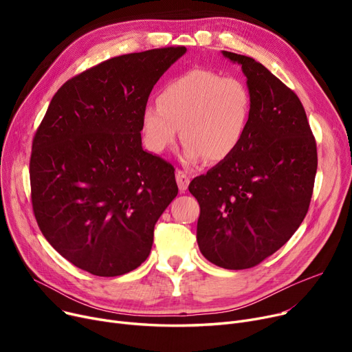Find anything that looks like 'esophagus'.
<instances>
[{"instance_id":"obj_1","label":"esophagus","mask_w":352,"mask_h":352,"mask_svg":"<svg viewBox=\"0 0 352 352\" xmlns=\"http://www.w3.org/2000/svg\"><path fill=\"white\" fill-rule=\"evenodd\" d=\"M175 179H177V184H178V188L181 192L186 191L190 186V175L187 171H182V170H178L177 174H175Z\"/></svg>"}]
</instances>
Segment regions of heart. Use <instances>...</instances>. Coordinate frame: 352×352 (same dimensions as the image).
I'll use <instances>...</instances> for the list:
<instances>
[{
    "instance_id": "b5f03b06",
    "label": "heart",
    "mask_w": 352,
    "mask_h": 352,
    "mask_svg": "<svg viewBox=\"0 0 352 352\" xmlns=\"http://www.w3.org/2000/svg\"><path fill=\"white\" fill-rule=\"evenodd\" d=\"M251 116L252 97L244 81L192 68L166 81L157 105L142 109V141L148 151L162 154L175 144L181 128L184 160L223 161L243 144Z\"/></svg>"
}]
</instances>
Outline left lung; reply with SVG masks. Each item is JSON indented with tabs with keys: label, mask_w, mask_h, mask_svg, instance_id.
<instances>
[{
	"label": "left lung",
	"mask_w": 352,
	"mask_h": 352,
	"mask_svg": "<svg viewBox=\"0 0 352 352\" xmlns=\"http://www.w3.org/2000/svg\"><path fill=\"white\" fill-rule=\"evenodd\" d=\"M238 63L252 97L238 150L190 182L199 204L201 254L221 268L247 270L278 251L298 230L312 197L317 144L295 92L251 57Z\"/></svg>",
	"instance_id": "8db88e82"
}]
</instances>
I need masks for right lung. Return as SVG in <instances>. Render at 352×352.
Returning a JSON list of instances; mask_svg holds the SVG:
<instances>
[{"label": "right lung", "mask_w": 352, "mask_h": 352, "mask_svg": "<svg viewBox=\"0 0 352 352\" xmlns=\"http://www.w3.org/2000/svg\"><path fill=\"white\" fill-rule=\"evenodd\" d=\"M186 51L125 54L85 69L55 92L34 135L36 223L55 251L92 275L140 267L155 223L178 194L174 166L142 150L141 114Z\"/></svg>", "instance_id": "right-lung-1"}]
</instances>
